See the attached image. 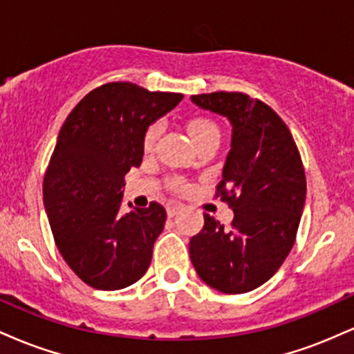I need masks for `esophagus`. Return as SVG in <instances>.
Here are the masks:
<instances>
[{"label":"esophagus","instance_id":"obj_1","mask_svg":"<svg viewBox=\"0 0 354 354\" xmlns=\"http://www.w3.org/2000/svg\"><path fill=\"white\" fill-rule=\"evenodd\" d=\"M181 208H183V205H180V203L171 201V203H168V206H166V213H168L169 218H173Z\"/></svg>","mask_w":354,"mask_h":354}]
</instances>
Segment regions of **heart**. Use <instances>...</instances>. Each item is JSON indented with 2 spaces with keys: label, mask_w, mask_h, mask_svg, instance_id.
<instances>
[{
  "label": "heart",
  "mask_w": 354,
  "mask_h": 354,
  "mask_svg": "<svg viewBox=\"0 0 354 354\" xmlns=\"http://www.w3.org/2000/svg\"><path fill=\"white\" fill-rule=\"evenodd\" d=\"M188 129H189L191 138L194 140V143H198V141L205 140V138H208L211 135H219L218 126L211 120H206V118H194V120H191L188 124ZM160 133H161V123H153L148 126V129H146L143 136V146L146 151H149V149L153 148L154 143H156L158 136H160ZM173 186L176 189H185L186 183L183 180H174Z\"/></svg>",
  "instance_id": "obj_1"
}]
</instances>
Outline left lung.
Wrapping results in <instances>:
<instances>
[{"mask_svg": "<svg viewBox=\"0 0 354 354\" xmlns=\"http://www.w3.org/2000/svg\"><path fill=\"white\" fill-rule=\"evenodd\" d=\"M191 101L233 126L216 196L234 213L230 228L205 213V226L189 241L191 263L214 290L248 293L279 270L295 245L306 200L301 156L288 126L263 101L234 91Z\"/></svg>", "mask_w": 354, "mask_h": 354, "instance_id": "1", "label": "left lung"}]
</instances>
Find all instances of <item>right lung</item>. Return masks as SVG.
I'll list each match as a JSON object with an SVG mask.
<instances>
[{
	"label": "right lung",
	"mask_w": 354,
	"mask_h": 354,
	"mask_svg": "<svg viewBox=\"0 0 354 354\" xmlns=\"http://www.w3.org/2000/svg\"><path fill=\"white\" fill-rule=\"evenodd\" d=\"M181 100V93L106 83L61 126L44 174V208L61 256L91 288L123 290L148 271L166 209L153 201L121 213L124 176L143 161L148 126Z\"/></svg>",
	"instance_id": "1"
}]
</instances>
